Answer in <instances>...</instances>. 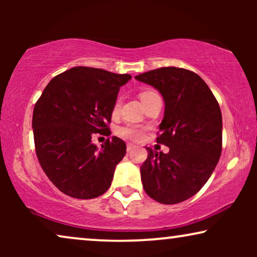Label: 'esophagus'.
<instances>
[{
	"label": "esophagus",
	"instance_id": "obj_1",
	"mask_svg": "<svg viewBox=\"0 0 257 257\" xmlns=\"http://www.w3.org/2000/svg\"><path fill=\"white\" fill-rule=\"evenodd\" d=\"M135 145L133 144H127V146H126V150H127V152H130V151H132L133 149H135Z\"/></svg>",
	"mask_w": 257,
	"mask_h": 257
}]
</instances>
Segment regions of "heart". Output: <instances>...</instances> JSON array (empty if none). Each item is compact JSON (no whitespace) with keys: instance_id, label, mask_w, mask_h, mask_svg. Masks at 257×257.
Wrapping results in <instances>:
<instances>
[{"instance_id":"1","label":"heart","mask_w":257,"mask_h":257,"mask_svg":"<svg viewBox=\"0 0 257 257\" xmlns=\"http://www.w3.org/2000/svg\"><path fill=\"white\" fill-rule=\"evenodd\" d=\"M153 96H157V93L154 92V91H144V92L140 93V99H142L143 103H145L147 99H150V98H152ZM119 107H120V101L117 100L113 105V114H117L118 111H119ZM119 135L121 137H124V138L128 139V140H133V142H137V140L142 139L143 137V131L142 128H139L138 126H125V127H121L119 130Z\"/></svg>"}]
</instances>
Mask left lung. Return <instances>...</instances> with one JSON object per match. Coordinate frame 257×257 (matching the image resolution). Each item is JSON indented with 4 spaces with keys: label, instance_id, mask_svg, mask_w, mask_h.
<instances>
[{
    "label": "left lung",
    "instance_id": "left-lung-1",
    "mask_svg": "<svg viewBox=\"0 0 257 257\" xmlns=\"http://www.w3.org/2000/svg\"><path fill=\"white\" fill-rule=\"evenodd\" d=\"M153 86L165 101L157 143L163 153L146 147L140 167L143 187L153 200L174 205L196 194L208 181L222 151V115L219 103L201 77L189 70L160 68L136 76Z\"/></svg>",
    "mask_w": 257,
    "mask_h": 257
}]
</instances>
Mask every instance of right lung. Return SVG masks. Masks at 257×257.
Listing matches in <instances>:
<instances>
[{
	"mask_svg": "<svg viewBox=\"0 0 257 257\" xmlns=\"http://www.w3.org/2000/svg\"><path fill=\"white\" fill-rule=\"evenodd\" d=\"M131 75L76 66L52 78L34 107L36 154L44 173L64 194L97 198L110 188L126 153L118 137L98 150L93 133L111 135L112 110Z\"/></svg>",
	"mask_w": 257,
	"mask_h": 257,
	"instance_id": "1",
	"label": "right lung"
}]
</instances>
